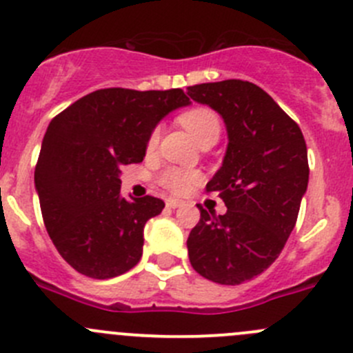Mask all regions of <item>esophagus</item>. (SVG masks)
I'll list each match as a JSON object with an SVG mask.
<instances>
[{"label":"esophagus","instance_id":"1","mask_svg":"<svg viewBox=\"0 0 353 353\" xmlns=\"http://www.w3.org/2000/svg\"><path fill=\"white\" fill-rule=\"evenodd\" d=\"M183 205L184 201L176 200V198H169V200H167V207L169 208H177V207H183Z\"/></svg>","mask_w":353,"mask_h":353}]
</instances>
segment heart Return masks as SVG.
Wrapping results in <instances>:
<instances>
[{
    "mask_svg": "<svg viewBox=\"0 0 353 353\" xmlns=\"http://www.w3.org/2000/svg\"><path fill=\"white\" fill-rule=\"evenodd\" d=\"M179 124L190 132V136L198 145L207 139L217 141L219 134H221V119L210 108H190L179 115ZM157 143H159V129L150 134L148 143H146L148 152L155 148ZM198 181H200V174L196 170L181 169V167H167L159 176V183L174 194H186Z\"/></svg>",
    "mask_w": 353,
    "mask_h": 353,
    "instance_id": "obj_1",
    "label": "heart"
}]
</instances>
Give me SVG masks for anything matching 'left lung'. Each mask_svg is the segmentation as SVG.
I'll return each instance as SVG.
<instances>
[{"mask_svg":"<svg viewBox=\"0 0 353 353\" xmlns=\"http://www.w3.org/2000/svg\"><path fill=\"white\" fill-rule=\"evenodd\" d=\"M191 100L224 119L228 150L207 183L228 207L224 215L201 205L188 236L194 271L219 285L262 274L279 256L299 217L309 184L307 145L299 124L262 88L228 79L188 88Z\"/></svg>","mask_w":353,"mask_h":353,"instance_id":"obj_1","label":"left lung"}]
</instances>
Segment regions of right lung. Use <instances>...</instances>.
<instances>
[{"label": "right lung", "mask_w": 353, "mask_h": 353, "mask_svg": "<svg viewBox=\"0 0 353 353\" xmlns=\"http://www.w3.org/2000/svg\"><path fill=\"white\" fill-rule=\"evenodd\" d=\"M190 105L183 90L108 88L85 94L50 122L34 170L41 214L58 253L81 274L108 279L143 255V229L165 207L124 198L121 169L143 162L155 125Z\"/></svg>", "instance_id": "obj_1"}]
</instances>
